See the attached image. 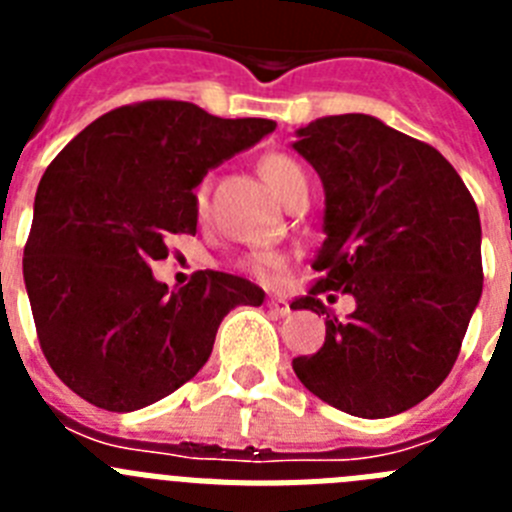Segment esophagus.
Masks as SVG:
<instances>
[{
  "mask_svg": "<svg viewBox=\"0 0 512 512\" xmlns=\"http://www.w3.org/2000/svg\"><path fill=\"white\" fill-rule=\"evenodd\" d=\"M266 307H269L274 315H279V318L289 315V302L284 300V297H271V300H266Z\"/></svg>",
  "mask_w": 512,
  "mask_h": 512,
  "instance_id": "34e87169",
  "label": "esophagus"
}]
</instances>
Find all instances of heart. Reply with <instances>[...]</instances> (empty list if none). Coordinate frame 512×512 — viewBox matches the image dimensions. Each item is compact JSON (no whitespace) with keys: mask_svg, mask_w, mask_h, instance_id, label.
Here are the masks:
<instances>
[{"mask_svg":"<svg viewBox=\"0 0 512 512\" xmlns=\"http://www.w3.org/2000/svg\"><path fill=\"white\" fill-rule=\"evenodd\" d=\"M259 174L264 176V182L269 184V189L277 194L279 200H287L289 192L297 187V184H305V171L297 164L295 158L284 156V153H266L259 161ZM207 207V189L205 184L194 189V210L197 215H205ZM243 269L256 279H269L279 277V271L284 269V256L279 251H253L243 259Z\"/></svg>","mask_w":512,"mask_h":512,"instance_id":"1","label":"heart"}]
</instances>
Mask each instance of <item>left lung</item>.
Returning <instances> with one entry per match:
<instances>
[{"label": "left lung", "mask_w": 512, "mask_h": 512, "mask_svg": "<svg viewBox=\"0 0 512 512\" xmlns=\"http://www.w3.org/2000/svg\"><path fill=\"white\" fill-rule=\"evenodd\" d=\"M295 151L323 179V277L292 302L325 315L318 354L292 369L312 395L356 418H390L431 395L459 356L482 295V228L472 194L433 146L372 115L297 130ZM348 291L338 321L320 294Z\"/></svg>", "instance_id": "1"}]
</instances>
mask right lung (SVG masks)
<instances>
[{
	"mask_svg": "<svg viewBox=\"0 0 512 512\" xmlns=\"http://www.w3.org/2000/svg\"><path fill=\"white\" fill-rule=\"evenodd\" d=\"M274 128L148 99L97 117L53 158L22 274L40 348L69 390L112 413L146 408L200 372L235 305L264 302L225 271L169 292L151 261L169 256V235L197 233L202 176Z\"/></svg>",
	"mask_w": 512,
	"mask_h": 512,
	"instance_id": "right-lung-1",
	"label": "right lung"
}]
</instances>
